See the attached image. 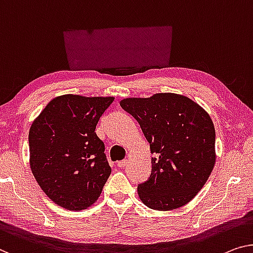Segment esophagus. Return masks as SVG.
Wrapping results in <instances>:
<instances>
[{
  "mask_svg": "<svg viewBox=\"0 0 253 253\" xmlns=\"http://www.w3.org/2000/svg\"><path fill=\"white\" fill-rule=\"evenodd\" d=\"M127 163H128V160H122V161H119L118 164H117V166H118L119 168H124V167H126L127 166Z\"/></svg>",
  "mask_w": 253,
  "mask_h": 253,
  "instance_id": "1",
  "label": "esophagus"
}]
</instances>
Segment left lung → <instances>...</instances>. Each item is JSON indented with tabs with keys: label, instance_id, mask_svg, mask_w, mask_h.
<instances>
[{
	"label": "left lung",
	"instance_id": "left-lung-1",
	"mask_svg": "<svg viewBox=\"0 0 253 253\" xmlns=\"http://www.w3.org/2000/svg\"><path fill=\"white\" fill-rule=\"evenodd\" d=\"M137 120L150 143L152 170L138 184V197L151 209L180 208L205 185L216 161L213 123L198 103L184 95L158 93L120 101Z\"/></svg>",
	"mask_w": 253,
	"mask_h": 253
}]
</instances>
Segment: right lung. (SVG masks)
<instances>
[{
	"mask_svg": "<svg viewBox=\"0 0 253 253\" xmlns=\"http://www.w3.org/2000/svg\"><path fill=\"white\" fill-rule=\"evenodd\" d=\"M114 100L66 94L50 101L32 124L30 169L44 193L62 208H88L111 174L95 128Z\"/></svg>",
	"mask_w": 253,
	"mask_h": 253,
	"instance_id": "1",
	"label": "right lung"
}]
</instances>
